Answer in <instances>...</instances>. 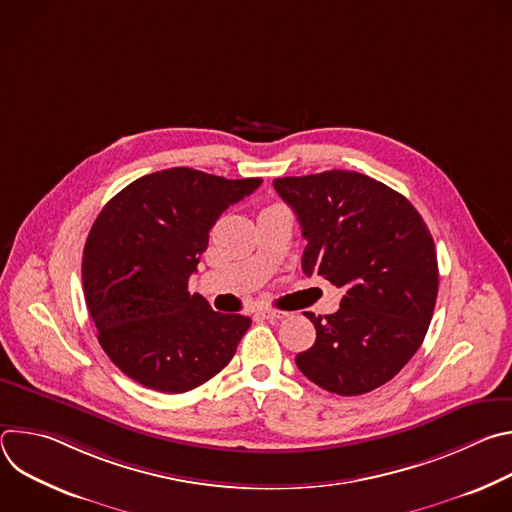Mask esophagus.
<instances>
[{"instance_id": "obj_1", "label": "esophagus", "mask_w": 512, "mask_h": 512, "mask_svg": "<svg viewBox=\"0 0 512 512\" xmlns=\"http://www.w3.org/2000/svg\"><path fill=\"white\" fill-rule=\"evenodd\" d=\"M259 316L265 318V320H283L287 316V312L283 310H273V308H265V310H259Z\"/></svg>"}]
</instances>
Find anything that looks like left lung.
Wrapping results in <instances>:
<instances>
[{"label":"left lung","mask_w":512,"mask_h":512,"mask_svg":"<svg viewBox=\"0 0 512 512\" xmlns=\"http://www.w3.org/2000/svg\"><path fill=\"white\" fill-rule=\"evenodd\" d=\"M273 186L308 241L304 273L344 289L338 312H306L316 342L296 356L298 369L344 397L389 383L421 346L437 300V255L421 214L403 194L348 170Z\"/></svg>","instance_id":"8db88e82"}]
</instances>
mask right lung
Listing matches in <instances>:
<instances>
[{
  "label": "right lung",
  "mask_w": 512,
  "mask_h": 512,
  "mask_svg": "<svg viewBox=\"0 0 512 512\" xmlns=\"http://www.w3.org/2000/svg\"><path fill=\"white\" fill-rule=\"evenodd\" d=\"M261 182L170 168L105 204L85 243L83 287L99 344L129 379L186 393L231 362L251 320L214 312L188 279L218 216Z\"/></svg>",
  "instance_id": "obj_1"
}]
</instances>
